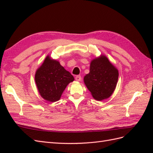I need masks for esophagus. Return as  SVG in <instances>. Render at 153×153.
Returning a JSON list of instances; mask_svg holds the SVG:
<instances>
[{"label":"esophagus","instance_id":"obj_1","mask_svg":"<svg viewBox=\"0 0 153 153\" xmlns=\"http://www.w3.org/2000/svg\"><path fill=\"white\" fill-rule=\"evenodd\" d=\"M75 80L77 81V82H79L81 80V76L80 75H77L75 76Z\"/></svg>","mask_w":153,"mask_h":153}]
</instances>
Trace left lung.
I'll return each instance as SVG.
<instances>
[{
  "label": "left lung",
  "instance_id": "left-lung-1",
  "mask_svg": "<svg viewBox=\"0 0 153 153\" xmlns=\"http://www.w3.org/2000/svg\"><path fill=\"white\" fill-rule=\"evenodd\" d=\"M119 77L117 69L105 55L92 60L90 71L84 81L93 98L98 101L108 98L116 87Z\"/></svg>",
  "mask_w": 153,
  "mask_h": 153
}]
</instances>
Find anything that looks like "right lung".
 Returning <instances> with one entry per match:
<instances>
[{"label":"right lung","mask_w":153,"mask_h":153,"mask_svg":"<svg viewBox=\"0 0 153 153\" xmlns=\"http://www.w3.org/2000/svg\"><path fill=\"white\" fill-rule=\"evenodd\" d=\"M74 80L70 73L49 55L37 69L35 75L39 93L43 99L50 102L59 100L67 85Z\"/></svg>","instance_id":"1"}]
</instances>
